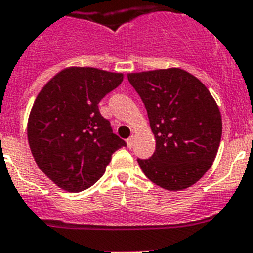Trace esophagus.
Listing matches in <instances>:
<instances>
[{"label":"esophagus","mask_w":253,"mask_h":253,"mask_svg":"<svg viewBox=\"0 0 253 253\" xmlns=\"http://www.w3.org/2000/svg\"><path fill=\"white\" fill-rule=\"evenodd\" d=\"M133 140H134L133 137H130L126 139V146H128V148H131V147H133Z\"/></svg>","instance_id":"1"}]
</instances>
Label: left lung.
I'll return each mask as SVG.
<instances>
[{"label":"left lung","instance_id":"left-lung-1","mask_svg":"<svg viewBox=\"0 0 253 253\" xmlns=\"http://www.w3.org/2000/svg\"><path fill=\"white\" fill-rule=\"evenodd\" d=\"M147 109L156 139L148 160H138L144 175L169 191L198 182L213 165L222 138V116L199 78L181 68L128 73Z\"/></svg>","mask_w":253,"mask_h":253}]
</instances>
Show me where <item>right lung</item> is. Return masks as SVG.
<instances>
[{
	"instance_id": "right-lung-1",
	"label": "right lung",
	"mask_w": 253,
	"mask_h": 253,
	"mask_svg": "<svg viewBox=\"0 0 253 253\" xmlns=\"http://www.w3.org/2000/svg\"><path fill=\"white\" fill-rule=\"evenodd\" d=\"M123 78L93 67H67L38 93L28 120L29 146L38 167L62 190L92 186L114 152L126 146L99 111Z\"/></svg>"
}]
</instances>
